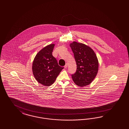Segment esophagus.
I'll return each instance as SVG.
<instances>
[{"label":"esophagus","mask_w":129,"mask_h":129,"mask_svg":"<svg viewBox=\"0 0 129 129\" xmlns=\"http://www.w3.org/2000/svg\"><path fill=\"white\" fill-rule=\"evenodd\" d=\"M67 67H68V64H65V65L64 66V68H65V69H66V68H67Z\"/></svg>","instance_id":"obj_1"}]
</instances>
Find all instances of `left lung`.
Listing matches in <instances>:
<instances>
[{
	"mask_svg": "<svg viewBox=\"0 0 129 129\" xmlns=\"http://www.w3.org/2000/svg\"><path fill=\"white\" fill-rule=\"evenodd\" d=\"M70 46L74 55L77 70L71 77L79 86L89 85L95 78L98 70V61L94 51L83 43L73 42Z\"/></svg>",
	"mask_w": 129,
	"mask_h": 129,
	"instance_id": "obj_1",
	"label": "left lung"
}]
</instances>
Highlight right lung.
I'll return each mask as SVG.
<instances>
[{
	"label": "right lung",
	"instance_id": "1",
	"mask_svg": "<svg viewBox=\"0 0 129 129\" xmlns=\"http://www.w3.org/2000/svg\"><path fill=\"white\" fill-rule=\"evenodd\" d=\"M54 44L44 47L36 54L32 65V70L36 80L45 86H50L63 67L59 66L52 54Z\"/></svg>",
	"mask_w": 129,
	"mask_h": 129
}]
</instances>
